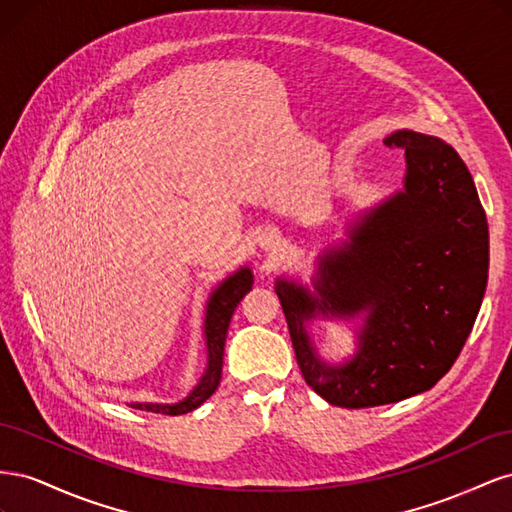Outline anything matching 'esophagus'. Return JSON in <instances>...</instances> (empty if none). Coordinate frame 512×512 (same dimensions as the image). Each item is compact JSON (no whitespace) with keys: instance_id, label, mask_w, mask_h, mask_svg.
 I'll return each mask as SVG.
<instances>
[{"instance_id":"34e87169","label":"esophagus","mask_w":512,"mask_h":512,"mask_svg":"<svg viewBox=\"0 0 512 512\" xmlns=\"http://www.w3.org/2000/svg\"><path fill=\"white\" fill-rule=\"evenodd\" d=\"M280 243H282V239L275 230H265L258 237V245L262 247V250H275V247H280Z\"/></svg>"}]
</instances>
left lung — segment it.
Segmentation results:
<instances>
[{"label": "left lung", "instance_id": "obj_1", "mask_svg": "<svg viewBox=\"0 0 512 512\" xmlns=\"http://www.w3.org/2000/svg\"><path fill=\"white\" fill-rule=\"evenodd\" d=\"M404 149L395 190L348 224L316 258L312 286L277 277L305 382L333 406L374 408L429 391L453 367L474 327L489 273V228L468 166L438 136L397 130ZM316 319L352 323L355 352L319 356Z\"/></svg>", "mask_w": 512, "mask_h": 512}]
</instances>
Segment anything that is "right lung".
<instances>
[{
	"label": "right lung",
	"mask_w": 512,
	"mask_h": 512,
	"mask_svg": "<svg viewBox=\"0 0 512 512\" xmlns=\"http://www.w3.org/2000/svg\"><path fill=\"white\" fill-rule=\"evenodd\" d=\"M254 273L250 267H241L235 273H230L226 280L215 286L207 299L205 307V320H203V335H205V348H207V365L203 376L196 382L194 389L175 404H151V401H132V408L158 412V414H188L203 406L205 401L215 393L222 380V363H224V344L226 333L232 314L245 297V292L252 290Z\"/></svg>",
	"instance_id": "right-lung-1"
}]
</instances>
